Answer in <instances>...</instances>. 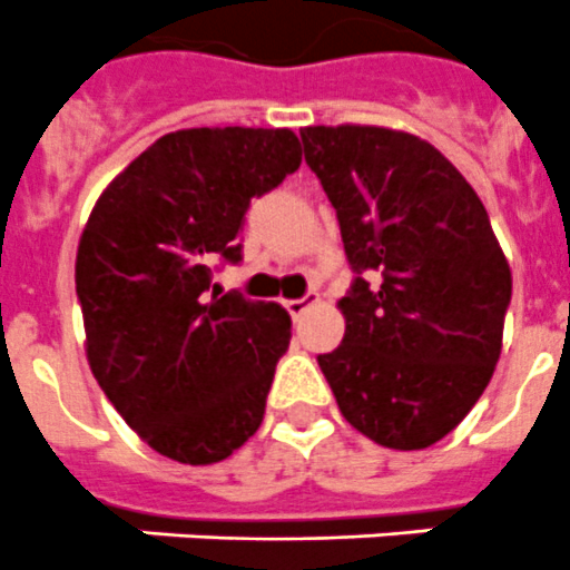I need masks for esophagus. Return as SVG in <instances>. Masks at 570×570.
Returning <instances> with one entry per match:
<instances>
[{
  "instance_id": "1",
  "label": "esophagus",
  "mask_w": 570,
  "mask_h": 570,
  "mask_svg": "<svg viewBox=\"0 0 570 570\" xmlns=\"http://www.w3.org/2000/svg\"><path fill=\"white\" fill-rule=\"evenodd\" d=\"M318 301V295H306V298H295V301H284L286 313L292 315V318H301V315L309 309V304H315Z\"/></svg>"
}]
</instances>
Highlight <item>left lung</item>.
I'll return each instance as SVG.
<instances>
[{"instance_id": "obj_1", "label": "left lung", "mask_w": 570, "mask_h": 570, "mask_svg": "<svg viewBox=\"0 0 570 570\" xmlns=\"http://www.w3.org/2000/svg\"><path fill=\"white\" fill-rule=\"evenodd\" d=\"M355 281L344 341L318 355L341 415L375 444L422 450L479 402L511 304V266L459 168L381 126L301 128Z\"/></svg>"}]
</instances>
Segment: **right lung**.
<instances>
[{"mask_svg": "<svg viewBox=\"0 0 570 570\" xmlns=\"http://www.w3.org/2000/svg\"><path fill=\"white\" fill-rule=\"evenodd\" d=\"M301 166L289 128H183L94 203L77 249L91 373L148 448L183 464L232 456L264 422L292 338L281 304L212 292L240 261L252 197Z\"/></svg>", "mask_w": 570, "mask_h": 570, "instance_id": "1", "label": "right lung"}]
</instances>
